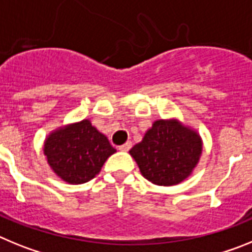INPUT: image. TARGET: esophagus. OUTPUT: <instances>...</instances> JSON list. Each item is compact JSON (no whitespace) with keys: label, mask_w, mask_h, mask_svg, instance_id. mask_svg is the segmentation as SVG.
I'll return each instance as SVG.
<instances>
[{"label":"esophagus","mask_w":252,"mask_h":252,"mask_svg":"<svg viewBox=\"0 0 252 252\" xmlns=\"http://www.w3.org/2000/svg\"><path fill=\"white\" fill-rule=\"evenodd\" d=\"M131 146H132V144H131V141H127V142H125L124 145L119 146V150L121 151H128L131 149Z\"/></svg>","instance_id":"34e87169"}]
</instances>
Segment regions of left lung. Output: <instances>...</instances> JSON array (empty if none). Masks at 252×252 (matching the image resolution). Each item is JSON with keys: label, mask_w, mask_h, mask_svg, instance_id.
<instances>
[{"label": "left lung", "mask_w": 252, "mask_h": 252, "mask_svg": "<svg viewBox=\"0 0 252 252\" xmlns=\"http://www.w3.org/2000/svg\"><path fill=\"white\" fill-rule=\"evenodd\" d=\"M203 150L197 130L178 119L154 121L128 153L140 173L157 186H177L193 174Z\"/></svg>", "instance_id": "8db88e82"}]
</instances>
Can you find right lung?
<instances>
[{
  "label": "right lung",
  "instance_id": "1",
  "mask_svg": "<svg viewBox=\"0 0 252 252\" xmlns=\"http://www.w3.org/2000/svg\"><path fill=\"white\" fill-rule=\"evenodd\" d=\"M43 150L51 170L69 184L90 182L116 153L108 139L87 119L51 131Z\"/></svg>",
  "mask_w": 252,
  "mask_h": 252
}]
</instances>
